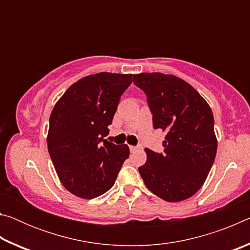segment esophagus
Here are the masks:
<instances>
[{"label": "esophagus", "instance_id": "esophagus-1", "mask_svg": "<svg viewBox=\"0 0 250 250\" xmlns=\"http://www.w3.org/2000/svg\"><path fill=\"white\" fill-rule=\"evenodd\" d=\"M129 149H130L131 152H134V151H137L139 147L138 146H129Z\"/></svg>", "mask_w": 250, "mask_h": 250}]
</instances>
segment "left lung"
I'll list each match as a JSON object with an SVG mask.
<instances>
[{
    "label": "left lung",
    "mask_w": 250,
    "mask_h": 250,
    "mask_svg": "<svg viewBox=\"0 0 250 250\" xmlns=\"http://www.w3.org/2000/svg\"><path fill=\"white\" fill-rule=\"evenodd\" d=\"M133 83L146 92L153 128L166 131L164 153L146 149L139 173L150 191L167 202L193 196L204 184L217 151L214 117L206 100L174 75L143 73Z\"/></svg>",
    "instance_id": "1"
}]
</instances>
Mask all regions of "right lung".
<instances>
[{
	"label": "right lung",
	"mask_w": 250,
	"mask_h": 250,
	"mask_svg": "<svg viewBox=\"0 0 250 250\" xmlns=\"http://www.w3.org/2000/svg\"><path fill=\"white\" fill-rule=\"evenodd\" d=\"M133 74L98 73L71 84L49 118L47 146L58 179L84 200L109 191L130 154L126 145L104 140L120 97Z\"/></svg>",
	"instance_id": "right-lung-1"
}]
</instances>
